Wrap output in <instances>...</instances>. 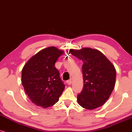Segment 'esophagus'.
Segmentation results:
<instances>
[{
    "label": "esophagus",
    "instance_id": "esophagus-1",
    "mask_svg": "<svg viewBox=\"0 0 132 132\" xmlns=\"http://www.w3.org/2000/svg\"><path fill=\"white\" fill-rule=\"evenodd\" d=\"M71 82H72V81H71V79H69V80H68L67 81V83L69 84V85H70V84H71Z\"/></svg>",
    "mask_w": 132,
    "mask_h": 132
}]
</instances>
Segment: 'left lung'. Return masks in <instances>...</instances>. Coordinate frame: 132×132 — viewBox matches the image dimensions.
I'll list each match as a JSON object with an SVG mask.
<instances>
[{
  "mask_svg": "<svg viewBox=\"0 0 132 132\" xmlns=\"http://www.w3.org/2000/svg\"><path fill=\"white\" fill-rule=\"evenodd\" d=\"M69 51L83 62L84 85L77 95L78 102L87 110L101 106L108 100L114 87L116 76L114 67L103 53L95 49H71Z\"/></svg>",
  "mask_w": 132,
  "mask_h": 132,
  "instance_id": "8db88e82",
  "label": "left lung"
}]
</instances>
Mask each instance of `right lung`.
I'll return each instance as SVG.
<instances>
[{
	"instance_id": "right-lung-1",
	"label": "right lung",
	"mask_w": 132,
	"mask_h": 132,
	"mask_svg": "<svg viewBox=\"0 0 132 132\" xmlns=\"http://www.w3.org/2000/svg\"><path fill=\"white\" fill-rule=\"evenodd\" d=\"M63 51L48 47L39 51L26 63L22 84L29 98L37 106L48 108L59 101L65 88L55 63Z\"/></svg>"
}]
</instances>
